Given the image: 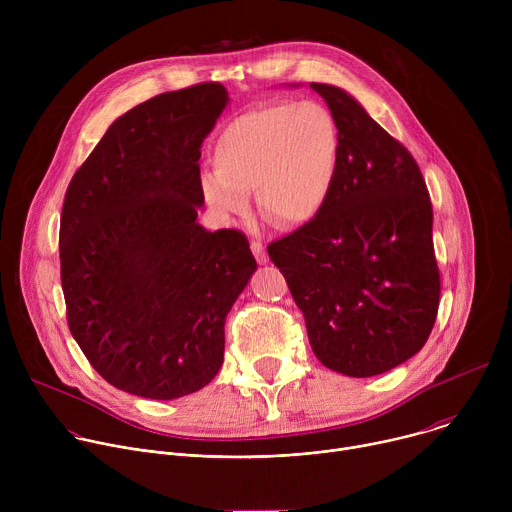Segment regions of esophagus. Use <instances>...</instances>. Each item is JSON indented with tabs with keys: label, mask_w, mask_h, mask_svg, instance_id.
Listing matches in <instances>:
<instances>
[{
	"label": "esophagus",
	"mask_w": 512,
	"mask_h": 512,
	"mask_svg": "<svg viewBox=\"0 0 512 512\" xmlns=\"http://www.w3.org/2000/svg\"><path fill=\"white\" fill-rule=\"evenodd\" d=\"M251 251H253L257 263H267L269 261V255H267V251H265V247H263V243L259 239L251 241Z\"/></svg>",
	"instance_id": "1"
}]
</instances>
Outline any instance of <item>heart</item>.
Returning <instances> with one entry per match:
<instances>
[{
    "label": "heart",
    "mask_w": 512,
    "mask_h": 512,
    "mask_svg": "<svg viewBox=\"0 0 512 512\" xmlns=\"http://www.w3.org/2000/svg\"><path fill=\"white\" fill-rule=\"evenodd\" d=\"M340 131L318 101L249 109L218 131L214 174L204 176L206 202L223 216L249 210L255 192L265 221L287 229L304 225L324 208L338 174Z\"/></svg>",
    "instance_id": "obj_1"
}]
</instances>
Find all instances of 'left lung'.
<instances>
[{
    "mask_svg": "<svg viewBox=\"0 0 512 512\" xmlns=\"http://www.w3.org/2000/svg\"><path fill=\"white\" fill-rule=\"evenodd\" d=\"M340 131L324 208L267 245L324 367L348 377L395 369L427 342L440 306L433 208L409 150L338 87L310 83Z\"/></svg>",
    "mask_w": 512,
    "mask_h": 512,
    "instance_id": "obj_1",
    "label": "left lung"
}]
</instances>
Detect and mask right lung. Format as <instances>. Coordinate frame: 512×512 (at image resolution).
I'll use <instances>...</instances> for the list:
<instances>
[{"instance_id": "obj_1", "label": "right lung", "mask_w": 512, "mask_h": 512, "mask_svg": "<svg viewBox=\"0 0 512 512\" xmlns=\"http://www.w3.org/2000/svg\"><path fill=\"white\" fill-rule=\"evenodd\" d=\"M227 101L210 81L133 107L64 194L70 334L109 385L137 397L178 399L214 379L227 314L257 267L245 233L196 223L200 143Z\"/></svg>"}]
</instances>
